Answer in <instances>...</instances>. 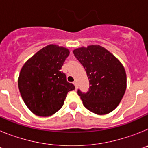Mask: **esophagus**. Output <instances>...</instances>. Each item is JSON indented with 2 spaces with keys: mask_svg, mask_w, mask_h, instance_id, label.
<instances>
[{
  "mask_svg": "<svg viewBox=\"0 0 148 148\" xmlns=\"http://www.w3.org/2000/svg\"><path fill=\"white\" fill-rule=\"evenodd\" d=\"M73 84H74V85H75V89L78 88V84H77V82H73Z\"/></svg>",
  "mask_w": 148,
  "mask_h": 148,
  "instance_id": "34e87169",
  "label": "esophagus"
}]
</instances>
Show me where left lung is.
<instances>
[{
    "mask_svg": "<svg viewBox=\"0 0 148 148\" xmlns=\"http://www.w3.org/2000/svg\"><path fill=\"white\" fill-rule=\"evenodd\" d=\"M73 53L85 69L90 82L87 92L78 90L84 106L95 114L112 112L126 90L124 66L112 53L99 45L78 48Z\"/></svg>",
    "mask_w": 148,
    "mask_h": 148,
    "instance_id": "8db88e82",
    "label": "left lung"
}]
</instances>
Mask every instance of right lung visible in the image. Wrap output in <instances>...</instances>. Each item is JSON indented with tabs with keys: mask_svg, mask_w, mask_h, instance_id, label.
I'll return each instance as SVG.
<instances>
[{
	"mask_svg": "<svg viewBox=\"0 0 148 148\" xmlns=\"http://www.w3.org/2000/svg\"><path fill=\"white\" fill-rule=\"evenodd\" d=\"M70 54L66 48L48 45L29 58L21 70L18 88L34 114L49 116L59 110L75 86L66 81L61 66Z\"/></svg>",
	"mask_w": 148,
	"mask_h": 148,
	"instance_id": "obj_1",
	"label": "right lung"
}]
</instances>
